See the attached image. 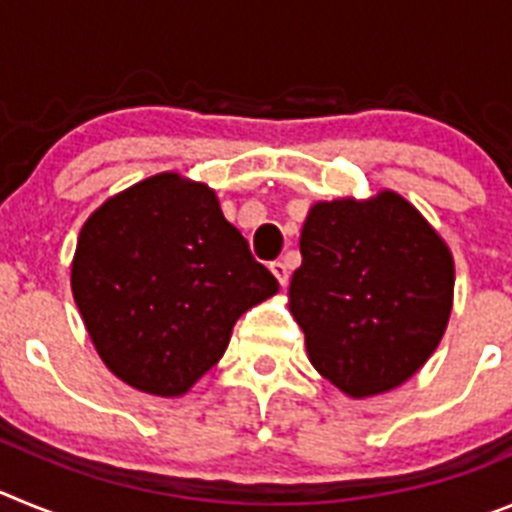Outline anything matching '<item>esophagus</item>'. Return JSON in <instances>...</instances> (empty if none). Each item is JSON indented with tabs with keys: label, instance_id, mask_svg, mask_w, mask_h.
Segmentation results:
<instances>
[{
	"label": "esophagus",
	"instance_id": "obj_1",
	"mask_svg": "<svg viewBox=\"0 0 512 512\" xmlns=\"http://www.w3.org/2000/svg\"><path fill=\"white\" fill-rule=\"evenodd\" d=\"M269 269H271V274L277 277V282L282 284V287L289 282V269H287V264H284V261H274Z\"/></svg>",
	"mask_w": 512,
	"mask_h": 512
}]
</instances>
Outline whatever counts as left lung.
<instances>
[{
  "mask_svg": "<svg viewBox=\"0 0 512 512\" xmlns=\"http://www.w3.org/2000/svg\"><path fill=\"white\" fill-rule=\"evenodd\" d=\"M300 253L289 310L333 387L351 400L384 395L431 359L454 307V256L402 194L315 202Z\"/></svg>",
  "mask_w": 512,
  "mask_h": 512,
  "instance_id": "left-lung-1",
  "label": "left lung"
}]
</instances>
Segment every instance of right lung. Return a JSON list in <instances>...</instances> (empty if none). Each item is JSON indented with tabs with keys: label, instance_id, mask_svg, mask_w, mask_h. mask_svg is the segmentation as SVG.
I'll use <instances>...</instances> for the list:
<instances>
[{
	"label": "right lung",
	"instance_id": "obj_1",
	"mask_svg": "<svg viewBox=\"0 0 512 512\" xmlns=\"http://www.w3.org/2000/svg\"><path fill=\"white\" fill-rule=\"evenodd\" d=\"M71 292L104 366L179 397L223 359L235 320L279 292L215 189L176 171L104 200L81 225Z\"/></svg>",
	"mask_w": 512,
	"mask_h": 512
}]
</instances>
